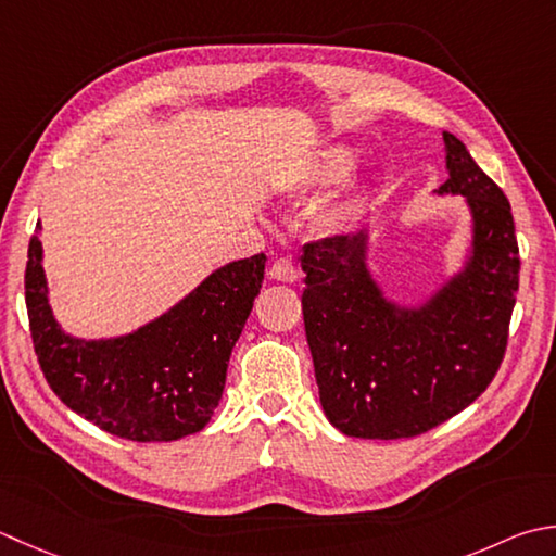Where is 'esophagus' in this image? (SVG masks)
Returning a JSON list of instances; mask_svg holds the SVG:
<instances>
[{"instance_id":"34e87169","label":"esophagus","mask_w":556,"mask_h":556,"mask_svg":"<svg viewBox=\"0 0 556 556\" xmlns=\"http://www.w3.org/2000/svg\"><path fill=\"white\" fill-rule=\"evenodd\" d=\"M269 277L277 279V281H289V285H291V281L299 279V269L289 257H279V260H275V263H271Z\"/></svg>"}]
</instances>
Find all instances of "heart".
<instances>
[{"label":"heart","mask_w":556,"mask_h":556,"mask_svg":"<svg viewBox=\"0 0 556 556\" xmlns=\"http://www.w3.org/2000/svg\"><path fill=\"white\" fill-rule=\"evenodd\" d=\"M354 161H356V154L350 147L334 144V147L323 149L318 159H315L308 166V170L303 173V178L296 188L299 194H311L315 190L328 188V185H332L337 180H342L346 173L352 170ZM346 214H350V204H340L332 210V219L342 222Z\"/></svg>","instance_id":"1"}]
</instances>
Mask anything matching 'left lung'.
<instances>
[{"mask_svg":"<svg viewBox=\"0 0 556 556\" xmlns=\"http://www.w3.org/2000/svg\"><path fill=\"white\" fill-rule=\"evenodd\" d=\"M445 180L465 198L472 241L460 271L419 303L390 301L368 267V231L303 248L301 306L325 417L344 437L409 439L463 412L492 383L518 291V241L502 188L443 132Z\"/></svg>","mask_w":556,"mask_h":556,"instance_id":"left-lung-1","label":"left lung"}]
</instances>
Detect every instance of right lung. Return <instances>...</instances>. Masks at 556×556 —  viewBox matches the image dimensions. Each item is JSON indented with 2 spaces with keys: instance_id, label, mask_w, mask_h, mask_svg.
<instances>
[{
  "instance_id": "add662e5",
  "label": "right lung",
  "mask_w": 556,
  "mask_h": 556,
  "mask_svg": "<svg viewBox=\"0 0 556 556\" xmlns=\"http://www.w3.org/2000/svg\"><path fill=\"white\" fill-rule=\"evenodd\" d=\"M40 222L28 245L26 308L42 376L64 405L113 437L151 443L202 431L219 405L231 350L265 279V253L214 269L176 306L111 340L54 320Z\"/></svg>"
}]
</instances>
